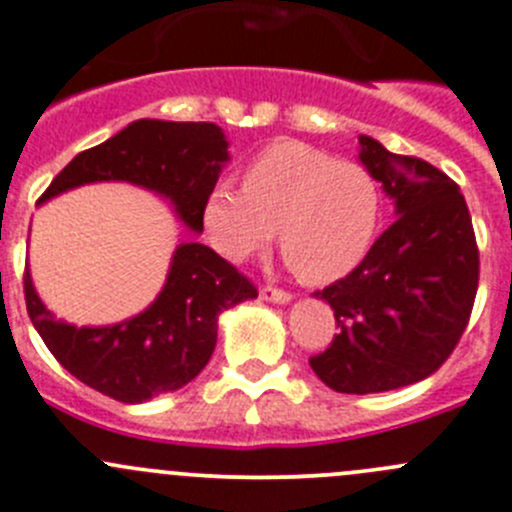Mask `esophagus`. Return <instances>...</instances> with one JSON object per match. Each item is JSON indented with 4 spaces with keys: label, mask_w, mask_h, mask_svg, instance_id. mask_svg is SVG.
<instances>
[{
    "label": "esophagus",
    "mask_w": 512,
    "mask_h": 512,
    "mask_svg": "<svg viewBox=\"0 0 512 512\" xmlns=\"http://www.w3.org/2000/svg\"><path fill=\"white\" fill-rule=\"evenodd\" d=\"M260 298L270 300V303H290V300H293V295H290L288 290H280V288H272V285H265V288H260Z\"/></svg>",
    "instance_id": "1"
}]
</instances>
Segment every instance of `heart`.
Wrapping results in <instances>:
<instances>
[{
  "label": "heart",
  "mask_w": 512,
  "mask_h": 512,
  "mask_svg": "<svg viewBox=\"0 0 512 512\" xmlns=\"http://www.w3.org/2000/svg\"><path fill=\"white\" fill-rule=\"evenodd\" d=\"M381 214V186L366 166L278 141L250 159L242 189L227 181L209 189L202 222L229 262L265 252L280 229V250L295 275L308 285H331L366 260Z\"/></svg>",
  "instance_id": "1"
}]
</instances>
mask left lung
Returning a JSON list of instances; mask_svg holds the SVG:
<instances>
[{
    "label": "left lung",
    "instance_id": "1",
    "mask_svg": "<svg viewBox=\"0 0 512 512\" xmlns=\"http://www.w3.org/2000/svg\"><path fill=\"white\" fill-rule=\"evenodd\" d=\"M358 143L396 219L351 275L315 293L333 308L338 333L310 366L333 391L376 394L427 379L455 351L475 303L480 255L450 176L371 136Z\"/></svg>",
    "mask_w": 512,
    "mask_h": 512
}]
</instances>
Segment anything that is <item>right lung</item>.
<instances>
[{
  "instance_id": "right-lung-1",
  "label": "right lung",
  "mask_w": 512,
  "mask_h": 512,
  "mask_svg": "<svg viewBox=\"0 0 512 512\" xmlns=\"http://www.w3.org/2000/svg\"><path fill=\"white\" fill-rule=\"evenodd\" d=\"M227 138L214 123L141 118L75 156L52 179L37 204L95 181H128L169 199L176 217L202 232V207L229 161ZM257 298L245 275L212 247L181 242L156 300L113 326H73L45 308L25 270L32 326L75 379L123 404H141L181 389L207 366L224 310Z\"/></svg>"
}]
</instances>
